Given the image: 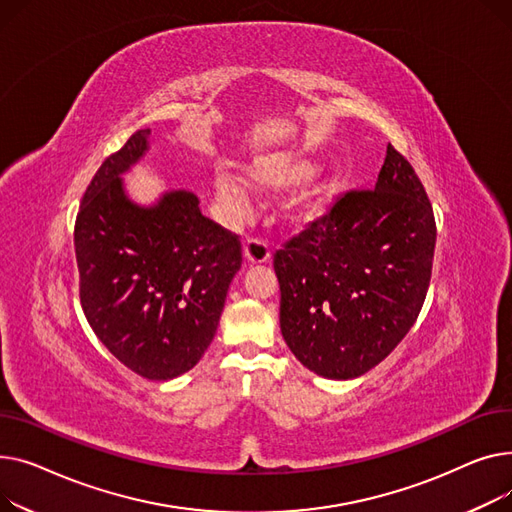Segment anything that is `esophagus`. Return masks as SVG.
Listing matches in <instances>:
<instances>
[{"instance_id": "1", "label": "esophagus", "mask_w": 512, "mask_h": 512, "mask_svg": "<svg viewBox=\"0 0 512 512\" xmlns=\"http://www.w3.org/2000/svg\"><path fill=\"white\" fill-rule=\"evenodd\" d=\"M244 256L252 264H262V262L270 260V248L266 246L264 239L252 237V239H248V242L244 244Z\"/></svg>"}]
</instances>
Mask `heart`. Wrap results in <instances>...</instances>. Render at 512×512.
Instances as JSON below:
<instances>
[{
  "instance_id": "heart-1",
  "label": "heart",
  "mask_w": 512,
  "mask_h": 512,
  "mask_svg": "<svg viewBox=\"0 0 512 512\" xmlns=\"http://www.w3.org/2000/svg\"><path fill=\"white\" fill-rule=\"evenodd\" d=\"M316 165L306 159H295L289 163H266L250 171V186L254 192L262 196H277L283 192H289L293 188H299L306 184L310 177H314ZM215 190L219 200L229 208L233 215L242 217L248 210V190L244 182L233 173L221 169L215 177ZM330 190L328 186L312 188L310 192H304L291 204V215L299 223H308L318 219L328 202H330Z\"/></svg>"
}]
</instances>
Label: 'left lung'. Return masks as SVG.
<instances>
[{
	"instance_id": "obj_1",
	"label": "left lung",
	"mask_w": 512,
	"mask_h": 512,
	"mask_svg": "<svg viewBox=\"0 0 512 512\" xmlns=\"http://www.w3.org/2000/svg\"><path fill=\"white\" fill-rule=\"evenodd\" d=\"M436 221L411 163L388 144L374 190H349L275 254L281 333L324 378L366 374L422 312Z\"/></svg>"
}]
</instances>
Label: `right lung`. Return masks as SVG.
I'll return each mask as SVG.
<instances>
[{"label": "right lung", "mask_w": 512, "mask_h": 512, "mask_svg": "<svg viewBox=\"0 0 512 512\" xmlns=\"http://www.w3.org/2000/svg\"><path fill=\"white\" fill-rule=\"evenodd\" d=\"M138 130L109 155L82 196L74 225L80 304L99 341L134 374L171 380L192 370L213 341L239 235L204 217L192 192L134 204L122 175L148 148Z\"/></svg>", "instance_id": "add662e5"}]
</instances>
